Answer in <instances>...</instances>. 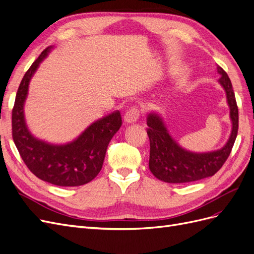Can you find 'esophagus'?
Instances as JSON below:
<instances>
[{
    "instance_id": "obj_1",
    "label": "esophagus",
    "mask_w": 254,
    "mask_h": 254,
    "mask_svg": "<svg viewBox=\"0 0 254 254\" xmlns=\"http://www.w3.org/2000/svg\"><path fill=\"white\" fill-rule=\"evenodd\" d=\"M140 117V110L137 107H131L126 113H125V117L124 120L126 123H134L137 121Z\"/></svg>"
}]
</instances>
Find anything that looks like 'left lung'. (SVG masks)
<instances>
[{"instance_id": "left-lung-1", "label": "left lung", "mask_w": 254, "mask_h": 254, "mask_svg": "<svg viewBox=\"0 0 254 254\" xmlns=\"http://www.w3.org/2000/svg\"><path fill=\"white\" fill-rule=\"evenodd\" d=\"M221 75L218 82L225 89L232 121V131L224 147L210 152H191L183 149L168 133L162 118L157 113L147 117V134L150 142L149 170L161 181L186 183L197 181L216 174L227 161L234 145L238 130V108L231 80L217 66Z\"/></svg>"}]
</instances>
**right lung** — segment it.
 Returning <instances> with one entry per match:
<instances>
[{"label": "right lung", "mask_w": 254, "mask_h": 254, "mask_svg": "<svg viewBox=\"0 0 254 254\" xmlns=\"http://www.w3.org/2000/svg\"><path fill=\"white\" fill-rule=\"evenodd\" d=\"M52 48L40 54L20 83L12 109V139L25 165L38 178L58 187H78L92 181L101 172L108 144L122 126V117L120 111L112 112L65 145L45 143L30 134L23 108L28 84Z\"/></svg>", "instance_id": "add662e5"}]
</instances>
